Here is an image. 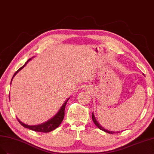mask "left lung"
Wrapping results in <instances>:
<instances>
[{
  "label": "left lung",
  "mask_w": 154,
  "mask_h": 154,
  "mask_svg": "<svg viewBox=\"0 0 154 154\" xmlns=\"http://www.w3.org/2000/svg\"><path fill=\"white\" fill-rule=\"evenodd\" d=\"M92 120H93V122H94V123L95 124V125L98 128H100V130H102V131H104V132H107V133H109V134H114V133H115V132H113V131H107V130H106L105 128H103L100 124H99L98 123V122L97 121V120L95 119V116H94V115H93V112H92Z\"/></svg>",
  "instance_id": "1"
}]
</instances>
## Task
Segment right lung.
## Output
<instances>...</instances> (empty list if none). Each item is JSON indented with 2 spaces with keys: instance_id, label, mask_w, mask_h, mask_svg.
Masks as SVG:
<instances>
[{
  "instance_id": "add662e5",
  "label": "right lung",
  "mask_w": 154,
  "mask_h": 154,
  "mask_svg": "<svg viewBox=\"0 0 154 154\" xmlns=\"http://www.w3.org/2000/svg\"><path fill=\"white\" fill-rule=\"evenodd\" d=\"M30 59H29V60L24 64V65L23 66H22L20 68H19L18 70L14 73V75L12 77V79L14 77V75H16V74L20 70H22V69L26 65V64L27 63V62L30 60ZM11 79V81H12ZM68 100L65 102V103H64L63 104V106H62V107L61 108V109L59 110V111L57 113V115L54 116V118H52V119H51L50 120H48V122L44 123H42V124H40V125H26V124H25L23 123H22V122L20 121L17 118V120L18 121V122L21 124V125L25 127V128H29V129L30 130H32V131H34L35 132H44V133H47V132H49L51 131H52L54 130H55L56 128H57L59 127V125H60V124L61 123L63 118H64V109H65V106L66 105V103H67V101Z\"/></svg>"
}]
</instances>
